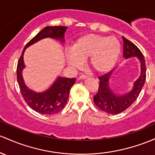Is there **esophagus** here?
<instances>
[{"label": "esophagus", "instance_id": "obj_1", "mask_svg": "<svg viewBox=\"0 0 155 155\" xmlns=\"http://www.w3.org/2000/svg\"><path fill=\"white\" fill-rule=\"evenodd\" d=\"M87 77H88L87 75H85V74H81L80 76V79H85Z\"/></svg>", "mask_w": 155, "mask_h": 155}]
</instances>
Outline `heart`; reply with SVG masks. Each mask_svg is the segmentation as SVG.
<instances>
[{"instance_id":"b5f03b06","label":"heart","mask_w":155,"mask_h":155,"mask_svg":"<svg viewBox=\"0 0 155 155\" xmlns=\"http://www.w3.org/2000/svg\"><path fill=\"white\" fill-rule=\"evenodd\" d=\"M120 52V43L114 37L88 34L74 42L68 61L71 65L79 67L80 61L89 58L91 68L98 74H104L113 68Z\"/></svg>"}]
</instances>
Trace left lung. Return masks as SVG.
I'll use <instances>...</instances> for the list:
<instances>
[{
	"instance_id": "left-lung-1",
	"label": "left lung",
	"mask_w": 155,
	"mask_h": 155,
	"mask_svg": "<svg viewBox=\"0 0 155 155\" xmlns=\"http://www.w3.org/2000/svg\"><path fill=\"white\" fill-rule=\"evenodd\" d=\"M122 37L124 42V57L125 58L137 57L140 62L141 74L140 77L134 84L132 91L124 96H116L109 87V79L113 71L98 77L100 80L99 85L98 93L93 96L94 103L97 107L101 110L113 115L124 112L135 101L144 85L147 77V68L142 52L135 44L124 37Z\"/></svg>"
}]
</instances>
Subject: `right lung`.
I'll use <instances>...</instances> for the list:
<instances>
[{
  "label": "right lung",
  "instance_id": "add662e5",
  "mask_svg": "<svg viewBox=\"0 0 155 155\" xmlns=\"http://www.w3.org/2000/svg\"><path fill=\"white\" fill-rule=\"evenodd\" d=\"M67 27L46 26L31 39L25 46L19 58L17 66V79L22 96L27 104L35 111L45 115H54L62 110L67 104L70 91L74 85L76 79L59 77L54 84L46 91L37 93L28 89L23 81L22 70L25 67L23 53L25 48L39 40L46 37L59 39L64 42V34Z\"/></svg>",
  "mask_w": 155,
  "mask_h": 155
}]
</instances>
